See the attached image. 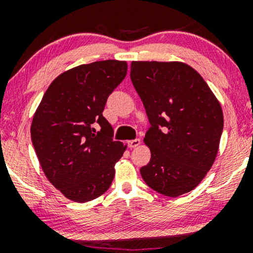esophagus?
I'll list each match as a JSON object with an SVG mask.
<instances>
[{
    "label": "esophagus",
    "instance_id": "esophagus-1",
    "mask_svg": "<svg viewBox=\"0 0 253 253\" xmlns=\"http://www.w3.org/2000/svg\"><path fill=\"white\" fill-rule=\"evenodd\" d=\"M127 145H128L129 149H134V147L140 145V139H133V140H129L128 143H127Z\"/></svg>",
    "mask_w": 253,
    "mask_h": 253
}]
</instances>
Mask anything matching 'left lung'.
<instances>
[{"label":"left lung","mask_w":253,"mask_h":253,"mask_svg":"<svg viewBox=\"0 0 253 253\" xmlns=\"http://www.w3.org/2000/svg\"><path fill=\"white\" fill-rule=\"evenodd\" d=\"M130 81L143 101L151 150L140 169L151 189L189 193L211 170L223 129L220 103L197 71L178 62H133Z\"/></svg>","instance_id":"8db88e82"}]
</instances>
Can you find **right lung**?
Segmentation results:
<instances>
[{
    "label": "right lung",
    "mask_w": 253,
    "mask_h": 253,
    "mask_svg": "<svg viewBox=\"0 0 253 253\" xmlns=\"http://www.w3.org/2000/svg\"><path fill=\"white\" fill-rule=\"evenodd\" d=\"M126 74L119 60L76 66L50 84L34 114L32 143L43 173L71 201H91L112 184L126 146L102 113Z\"/></svg>",
    "instance_id": "1"
}]
</instances>
